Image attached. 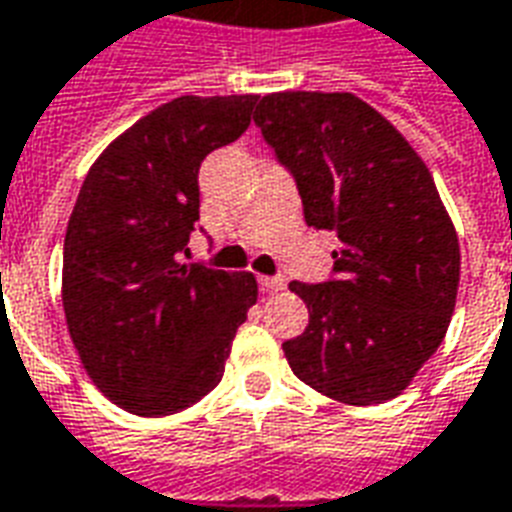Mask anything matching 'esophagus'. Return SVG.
<instances>
[{"instance_id":"obj_1","label":"esophagus","mask_w":512,"mask_h":512,"mask_svg":"<svg viewBox=\"0 0 512 512\" xmlns=\"http://www.w3.org/2000/svg\"><path fill=\"white\" fill-rule=\"evenodd\" d=\"M259 283L264 292H281V289H286V278H267L264 275V278H259Z\"/></svg>"}]
</instances>
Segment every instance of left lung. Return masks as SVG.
Wrapping results in <instances>:
<instances>
[{
    "label": "left lung",
    "mask_w": 512,
    "mask_h": 512,
    "mask_svg": "<svg viewBox=\"0 0 512 512\" xmlns=\"http://www.w3.org/2000/svg\"><path fill=\"white\" fill-rule=\"evenodd\" d=\"M253 122L292 171L305 223L338 234L333 281L289 283L311 319L283 354L316 393L384 404L439 349L455 308L461 251L434 177L352 92L264 95Z\"/></svg>",
    "instance_id": "1"
}]
</instances>
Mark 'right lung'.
<instances>
[{
    "label": "right lung",
    "mask_w": 512,
    "mask_h": 512,
    "mask_svg": "<svg viewBox=\"0 0 512 512\" xmlns=\"http://www.w3.org/2000/svg\"><path fill=\"white\" fill-rule=\"evenodd\" d=\"M256 95H182L114 138L67 220L62 305L81 365L108 401L163 417L215 390L259 297L251 272L182 264L199 166L248 130Z\"/></svg>",
    "instance_id": "obj_1"
}]
</instances>
